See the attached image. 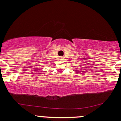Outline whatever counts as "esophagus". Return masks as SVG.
Here are the masks:
<instances>
[{"label": "esophagus", "instance_id": "obj_1", "mask_svg": "<svg viewBox=\"0 0 121 121\" xmlns=\"http://www.w3.org/2000/svg\"><path fill=\"white\" fill-rule=\"evenodd\" d=\"M63 58L62 57H60L59 58L58 60H63Z\"/></svg>", "mask_w": 121, "mask_h": 121}]
</instances>
